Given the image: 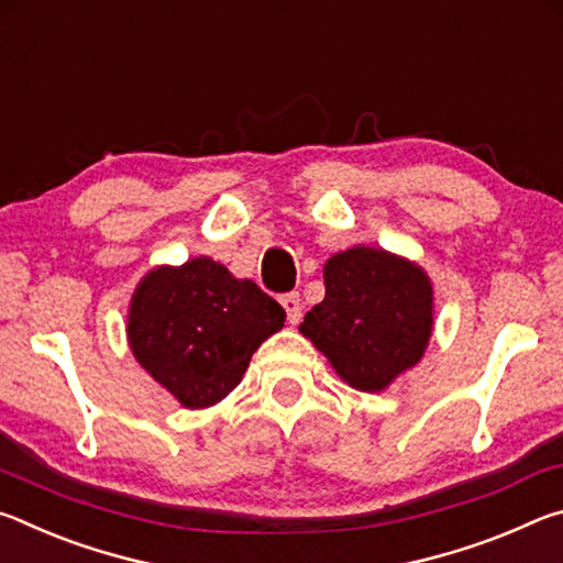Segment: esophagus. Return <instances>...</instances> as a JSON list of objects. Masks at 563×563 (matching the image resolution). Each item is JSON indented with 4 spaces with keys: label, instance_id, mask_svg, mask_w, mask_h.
I'll list each match as a JSON object with an SVG mask.
<instances>
[{
    "label": "esophagus",
    "instance_id": "34e87169",
    "mask_svg": "<svg viewBox=\"0 0 563 563\" xmlns=\"http://www.w3.org/2000/svg\"><path fill=\"white\" fill-rule=\"evenodd\" d=\"M280 305L288 312V322L290 325H298L300 318H302V302H300V295L298 292H288L280 298Z\"/></svg>",
    "mask_w": 563,
    "mask_h": 563
}]
</instances>
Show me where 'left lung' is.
I'll use <instances>...</instances> for the list:
<instances>
[{"mask_svg": "<svg viewBox=\"0 0 563 563\" xmlns=\"http://www.w3.org/2000/svg\"><path fill=\"white\" fill-rule=\"evenodd\" d=\"M325 300L300 332L342 383L385 393L424 357L434 330V290L422 265L377 245H352L322 268Z\"/></svg>", "mask_w": 563, "mask_h": 563, "instance_id": "8db88e82", "label": "left lung"}]
</instances>
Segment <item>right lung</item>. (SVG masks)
Listing matches in <instances>:
<instances>
[{
	"instance_id": "add662e5",
	"label": "right lung",
	"mask_w": 563,
	"mask_h": 563,
	"mask_svg": "<svg viewBox=\"0 0 563 563\" xmlns=\"http://www.w3.org/2000/svg\"><path fill=\"white\" fill-rule=\"evenodd\" d=\"M285 310L253 280L208 255L156 265L139 280L126 316L133 357L180 407L206 409L241 385L253 352Z\"/></svg>"
}]
</instances>
